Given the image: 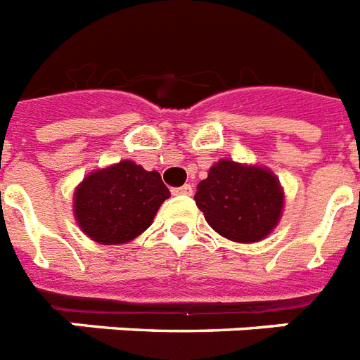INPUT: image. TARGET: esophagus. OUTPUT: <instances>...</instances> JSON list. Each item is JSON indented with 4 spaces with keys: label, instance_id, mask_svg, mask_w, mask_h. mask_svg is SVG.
Wrapping results in <instances>:
<instances>
[{
    "label": "esophagus",
    "instance_id": "1",
    "mask_svg": "<svg viewBox=\"0 0 360 360\" xmlns=\"http://www.w3.org/2000/svg\"><path fill=\"white\" fill-rule=\"evenodd\" d=\"M172 195H193V186H182V188H174L172 189Z\"/></svg>",
    "mask_w": 360,
    "mask_h": 360
}]
</instances>
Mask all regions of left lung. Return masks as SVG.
Listing matches in <instances>:
<instances>
[{"label":"left lung","mask_w":360,"mask_h":360,"mask_svg":"<svg viewBox=\"0 0 360 360\" xmlns=\"http://www.w3.org/2000/svg\"><path fill=\"white\" fill-rule=\"evenodd\" d=\"M195 202L219 236L257 243L271 234L284 210V189L271 169L219 160L200 180Z\"/></svg>","instance_id":"1"}]
</instances>
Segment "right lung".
<instances>
[{
	"instance_id": "add662e5",
	"label": "right lung",
	"mask_w": 360,
	"mask_h": 360,
	"mask_svg": "<svg viewBox=\"0 0 360 360\" xmlns=\"http://www.w3.org/2000/svg\"><path fill=\"white\" fill-rule=\"evenodd\" d=\"M171 197L158 171L131 160L89 172L74 189V217L100 245H120L141 236Z\"/></svg>"
}]
</instances>
